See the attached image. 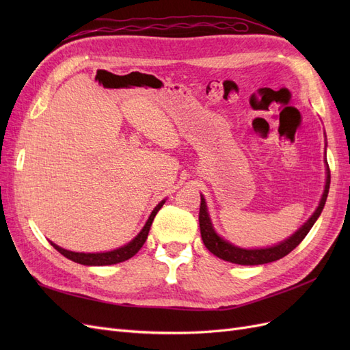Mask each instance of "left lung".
Listing matches in <instances>:
<instances>
[{"label":"left lung","mask_w":350,"mask_h":350,"mask_svg":"<svg viewBox=\"0 0 350 350\" xmlns=\"http://www.w3.org/2000/svg\"><path fill=\"white\" fill-rule=\"evenodd\" d=\"M325 162V187H324V193L321 196L320 204L315 208L311 217L305 221V224L295 232L293 235H291L288 239H284L276 245L273 247H266V248H241L230 243L229 241L221 238L217 232L213 228V224H211V219L207 210V203L204 196H201V204H200V215H198V221H200V232H201V239H203L206 248L215 254L216 257L234 262V264H241V266H258V264H266L283 258L284 256L295 250L302 242V239L306 237V234L311 230L317 219L320 217L321 211L324 208L325 200L328 196V188H330V169H328V163Z\"/></svg>","instance_id":"left-lung-1"}]
</instances>
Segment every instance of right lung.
I'll return each instance as SVG.
<instances>
[{
    "instance_id": "1",
    "label": "right lung",
    "mask_w": 350,
    "mask_h": 350,
    "mask_svg": "<svg viewBox=\"0 0 350 350\" xmlns=\"http://www.w3.org/2000/svg\"><path fill=\"white\" fill-rule=\"evenodd\" d=\"M166 198H163L161 203H159L153 211L150 213L149 219L144 224V226L142 228V230L137 234L129 243H125V245L112 250V251H105V252H74V251H68L58 247L57 243H54L52 241L51 245L54 247L58 252H61L62 256L67 257L68 260L74 261V262H79L83 264V266H111V264H116V262H122L125 260L131 258L133 256H135L137 252L140 251V248L144 245V242L147 239V235H149V230L150 226L153 224V219L157 215V211L162 208V206L165 204Z\"/></svg>"
}]
</instances>
